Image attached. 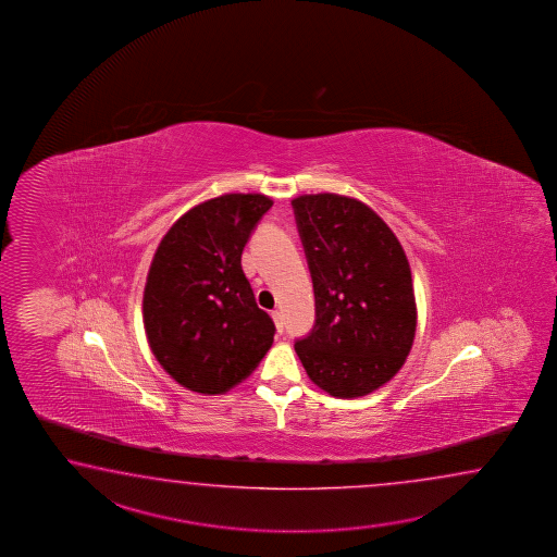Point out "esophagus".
<instances>
[{"label":"esophagus","mask_w":557,"mask_h":557,"mask_svg":"<svg viewBox=\"0 0 557 557\" xmlns=\"http://www.w3.org/2000/svg\"><path fill=\"white\" fill-rule=\"evenodd\" d=\"M271 317H273L274 324H276V332H278V334H283V331H284L283 312H281V310H273V312H271Z\"/></svg>","instance_id":"esophagus-1"}]
</instances>
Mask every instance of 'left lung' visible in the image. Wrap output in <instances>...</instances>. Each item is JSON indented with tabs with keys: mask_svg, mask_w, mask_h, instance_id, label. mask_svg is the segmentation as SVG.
Masks as SVG:
<instances>
[{
	"mask_svg": "<svg viewBox=\"0 0 557 557\" xmlns=\"http://www.w3.org/2000/svg\"><path fill=\"white\" fill-rule=\"evenodd\" d=\"M293 209L317 307L296 355L308 379L331 396H367L396 376L414 343L406 252L391 226L352 197L300 195Z\"/></svg>",
	"mask_w": 557,
	"mask_h": 557,
	"instance_id": "8db88e82",
	"label": "left lung"
}]
</instances>
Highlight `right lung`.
<instances>
[{"label":"right lung","instance_id":"add662e5","mask_svg":"<svg viewBox=\"0 0 557 557\" xmlns=\"http://www.w3.org/2000/svg\"><path fill=\"white\" fill-rule=\"evenodd\" d=\"M271 207L259 193L214 197L183 214L154 250L143 324L157 362L189 391H231L273 346L274 322L257 307L240 267Z\"/></svg>","mask_w":557,"mask_h":557}]
</instances>
